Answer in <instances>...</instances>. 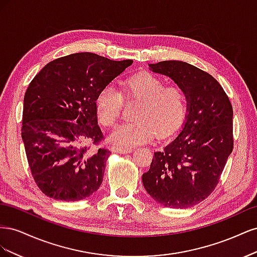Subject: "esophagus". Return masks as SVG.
<instances>
[{
    "mask_svg": "<svg viewBox=\"0 0 257 257\" xmlns=\"http://www.w3.org/2000/svg\"><path fill=\"white\" fill-rule=\"evenodd\" d=\"M111 150L113 152H118V153H122V154H124V153H131L132 151H133V149H132V148H123V147H119V146H113L111 148Z\"/></svg>",
    "mask_w": 257,
    "mask_h": 257,
    "instance_id": "34e87169",
    "label": "esophagus"
}]
</instances>
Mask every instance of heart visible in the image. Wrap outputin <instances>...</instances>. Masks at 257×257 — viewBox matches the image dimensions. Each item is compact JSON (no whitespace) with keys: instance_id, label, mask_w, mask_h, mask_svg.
Listing matches in <instances>:
<instances>
[{"instance_id":"obj_1","label":"heart","mask_w":257,"mask_h":257,"mask_svg":"<svg viewBox=\"0 0 257 257\" xmlns=\"http://www.w3.org/2000/svg\"><path fill=\"white\" fill-rule=\"evenodd\" d=\"M124 98L123 99L122 97ZM124 99L136 102L135 121L124 123L110 136L112 144L122 147L142 145L154 136L165 138L179 130L188 112V94L178 84H166L151 73H137L121 82V93L106 85L96 96L100 124L113 127L119 121Z\"/></svg>"}]
</instances>
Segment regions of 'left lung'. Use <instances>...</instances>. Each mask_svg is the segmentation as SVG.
I'll use <instances>...</instances> for the list:
<instances>
[{"instance_id":"1","label":"left lung","mask_w":257,"mask_h":257,"mask_svg":"<svg viewBox=\"0 0 257 257\" xmlns=\"http://www.w3.org/2000/svg\"><path fill=\"white\" fill-rule=\"evenodd\" d=\"M188 94V115L179 135L154 152L143 175L148 194L169 208H189L213 192L234 147L232 106L222 85L207 72L182 61L149 64Z\"/></svg>"}]
</instances>
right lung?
Returning a JSON list of instances; mask_svg holds the SVG:
<instances>
[{"mask_svg": "<svg viewBox=\"0 0 257 257\" xmlns=\"http://www.w3.org/2000/svg\"><path fill=\"white\" fill-rule=\"evenodd\" d=\"M133 60L73 53L45 65L23 99L21 136L34 181L53 199L87 198L102 184L110 151L97 124L96 96Z\"/></svg>", "mask_w": 257, "mask_h": 257, "instance_id": "add662e5", "label": "right lung"}]
</instances>
